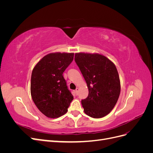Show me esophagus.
Segmentation results:
<instances>
[{"instance_id": "obj_1", "label": "esophagus", "mask_w": 153, "mask_h": 153, "mask_svg": "<svg viewBox=\"0 0 153 153\" xmlns=\"http://www.w3.org/2000/svg\"><path fill=\"white\" fill-rule=\"evenodd\" d=\"M78 91H79V88H76V90H75V93L76 94H78Z\"/></svg>"}]
</instances>
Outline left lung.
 Segmentation results:
<instances>
[{"label": "left lung", "instance_id": "8db88e82", "mask_svg": "<svg viewBox=\"0 0 153 153\" xmlns=\"http://www.w3.org/2000/svg\"><path fill=\"white\" fill-rule=\"evenodd\" d=\"M75 61L89 90L87 98L81 101L84 112L93 118L106 116L117 103L121 92L115 64L100 53H76Z\"/></svg>", "mask_w": 153, "mask_h": 153}]
</instances>
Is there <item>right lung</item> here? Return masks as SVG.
Segmentation results:
<instances>
[{
    "label": "right lung",
    "instance_id": "obj_1",
    "mask_svg": "<svg viewBox=\"0 0 153 153\" xmlns=\"http://www.w3.org/2000/svg\"><path fill=\"white\" fill-rule=\"evenodd\" d=\"M73 57L74 53H50L41 59L32 70V99L40 112L49 118L65 114L73 100L62 75Z\"/></svg>",
    "mask_w": 153,
    "mask_h": 153
}]
</instances>
